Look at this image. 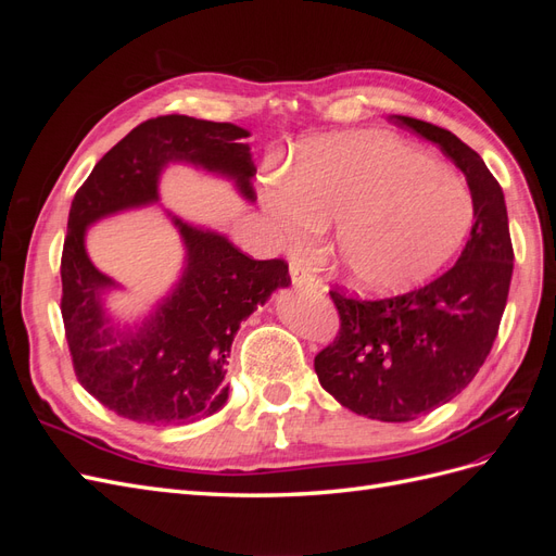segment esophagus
Returning <instances> with one entry per match:
<instances>
[{
  "label": "esophagus",
  "mask_w": 556,
  "mask_h": 556,
  "mask_svg": "<svg viewBox=\"0 0 556 556\" xmlns=\"http://www.w3.org/2000/svg\"><path fill=\"white\" fill-rule=\"evenodd\" d=\"M290 276H292L294 288H313V290L323 288V280H319L317 276H313L308 268H304V266L296 264V262H292V266H290Z\"/></svg>",
  "instance_id": "esophagus-1"
}]
</instances>
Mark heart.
Here are the masks:
<instances>
[{
  "mask_svg": "<svg viewBox=\"0 0 556 556\" xmlns=\"http://www.w3.org/2000/svg\"><path fill=\"white\" fill-rule=\"evenodd\" d=\"M264 211L290 250L336 223L333 262L364 292H399L457 255L476 220L462 176L384 134L301 143L264 188Z\"/></svg>",
  "mask_w": 556,
  "mask_h": 556,
  "instance_id": "1",
  "label": "heart"
}]
</instances>
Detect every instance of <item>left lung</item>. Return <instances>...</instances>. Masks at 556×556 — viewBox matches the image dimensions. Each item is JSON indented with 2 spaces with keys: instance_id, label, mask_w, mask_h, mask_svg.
Masks as SVG:
<instances>
[{
  "instance_id": "obj_1",
  "label": "left lung",
  "mask_w": 556,
  "mask_h": 556,
  "mask_svg": "<svg viewBox=\"0 0 556 556\" xmlns=\"http://www.w3.org/2000/svg\"><path fill=\"white\" fill-rule=\"evenodd\" d=\"M466 176L476 225L450 271L413 292L366 301L331 290L341 329L315 357L319 384L357 415L410 422L457 396L494 345L513 278L506 199L482 157L452 131L392 115Z\"/></svg>"
}]
</instances>
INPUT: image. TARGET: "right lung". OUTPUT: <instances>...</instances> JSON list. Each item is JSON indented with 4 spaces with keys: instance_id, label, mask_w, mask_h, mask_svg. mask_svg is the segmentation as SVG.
<instances>
[{
    "instance_id": "right-lung-1",
    "label": "right lung",
    "mask_w": 556,
    "mask_h": 556,
    "mask_svg": "<svg viewBox=\"0 0 556 556\" xmlns=\"http://www.w3.org/2000/svg\"><path fill=\"white\" fill-rule=\"evenodd\" d=\"M250 131L231 123L160 115L134 127L80 185L62 250V319L78 382L121 417L143 425H185L227 403L225 366L243 319L292 282L282 260H250L227 237L172 215L185 268L172 294L139 329L117 331L102 296L117 285L86 252L92 223L160 199L166 164L185 162L237 182L255 201L257 166Z\"/></svg>"
}]
</instances>
